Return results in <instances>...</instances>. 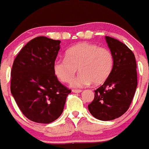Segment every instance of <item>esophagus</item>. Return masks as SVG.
Wrapping results in <instances>:
<instances>
[{
  "label": "esophagus",
  "mask_w": 149,
  "mask_h": 149,
  "mask_svg": "<svg viewBox=\"0 0 149 149\" xmlns=\"http://www.w3.org/2000/svg\"><path fill=\"white\" fill-rule=\"evenodd\" d=\"M72 92H73V93H80V92H81V89H72Z\"/></svg>",
  "instance_id": "34e87169"
}]
</instances>
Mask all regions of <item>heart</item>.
Returning a JSON list of instances; mask_svg holds the SVG:
<instances>
[{
    "instance_id": "b5f03b06",
    "label": "heart",
    "mask_w": 149,
    "mask_h": 149,
    "mask_svg": "<svg viewBox=\"0 0 149 149\" xmlns=\"http://www.w3.org/2000/svg\"><path fill=\"white\" fill-rule=\"evenodd\" d=\"M113 67L112 52L105 47L90 43H80L65 52V58L57 59L53 70L57 79L67 83L79 69V75L70 82L72 87H84L91 83L99 85L111 74Z\"/></svg>"
}]
</instances>
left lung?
<instances>
[{
	"instance_id": "obj_1",
	"label": "left lung",
	"mask_w": 149,
	"mask_h": 149,
	"mask_svg": "<svg viewBox=\"0 0 149 149\" xmlns=\"http://www.w3.org/2000/svg\"><path fill=\"white\" fill-rule=\"evenodd\" d=\"M113 57V67L103 84L95 90L88 105L91 114L102 121L119 118L132 102L138 85L137 65L133 52L119 40L105 36Z\"/></svg>"
}]
</instances>
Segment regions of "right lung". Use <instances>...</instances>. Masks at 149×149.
Returning a JSON list of instances; mask_svg holds the SVG:
<instances>
[{"instance_id": "obj_1", "label": "right lung", "mask_w": 149, "mask_h": 149, "mask_svg": "<svg viewBox=\"0 0 149 149\" xmlns=\"http://www.w3.org/2000/svg\"><path fill=\"white\" fill-rule=\"evenodd\" d=\"M60 42L44 36L33 38L13 63L11 95L23 114L37 123L49 124L58 119L71 92L59 81L53 70Z\"/></svg>"}]
</instances>
